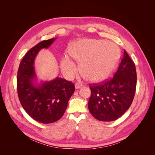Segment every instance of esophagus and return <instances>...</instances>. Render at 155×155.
Listing matches in <instances>:
<instances>
[{"mask_svg": "<svg viewBox=\"0 0 155 155\" xmlns=\"http://www.w3.org/2000/svg\"><path fill=\"white\" fill-rule=\"evenodd\" d=\"M81 86H82L81 84L79 83H76V84H75V87H76V89H78V88H81Z\"/></svg>", "mask_w": 155, "mask_h": 155, "instance_id": "obj_1", "label": "esophagus"}]
</instances>
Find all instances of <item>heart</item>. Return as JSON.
<instances>
[{"instance_id": "heart-1", "label": "heart", "mask_w": 155, "mask_h": 155, "mask_svg": "<svg viewBox=\"0 0 155 155\" xmlns=\"http://www.w3.org/2000/svg\"><path fill=\"white\" fill-rule=\"evenodd\" d=\"M71 57L79 62L82 76L91 81H97L110 74L119 61L120 51L115 44L105 40L83 39L74 42L68 49ZM61 68L68 78L73 77L78 68L67 57L61 61Z\"/></svg>"}]
</instances>
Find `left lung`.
Returning a JSON list of instances; mask_svg holds the SVG:
<instances>
[{
    "label": "left lung",
    "mask_w": 155,
    "mask_h": 155,
    "mask_svg": "<svg viewBox=\"0 0 155 155\" xmlns=\"http://www.w3.org/2000/svg\"><path fill=\"white\" fill-rule=\"evenodd\" d=\"M137 80L135 64L124 50V58L113 78L104 83L90 85L91 96L88 107L91 114L102 121L119 118L132 104Z\"/></svg>",
    "instance_id": "left-lung-1"
}]
</instances>
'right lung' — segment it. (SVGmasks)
I'll return each mask as SVG.
<instances>
[{"instance_id": "right-lung-1", "label": "right lung", "mask_w": 155, "mask_h": 155, "mask_svg": "<svg viewBox=\"0 0 155 155\" xmlns=\"http://www.w3.org/2000/svg\"><path fill=\"white\" fill-rule=\"evenodd\" d=\"M55 39L43 41L31 48L21 61L17 72L18 96L23 109L33 119L43 124L54 123L61 118L75 91L71 81L58 77L35 83L36 55L41 49L50 47Z\"/></svg>"}]
</instances>
